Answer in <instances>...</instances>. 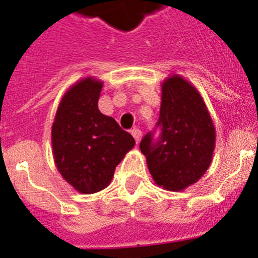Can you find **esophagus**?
<instances>
[{
	"label": "esophagus",
	"instance_id": "obj_1",
	"mask_svg": "<svg viewBox=\"0 0 258 258\" xmlns=\"http://www.w3.org/2000/svg\"><path fill=\"white\" fill-rule=\"evenodd\" d=\"M131 134H132V136H134V138H135V140H136V143H140V140H142V138H143V134H142V131H140V130H138V128H134L131 131Z\"/></svg>",
	"mask_w": 258,
	"mask_h": 258
}]
</instances>
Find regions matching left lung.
I'll use <instances>...</instances> for the list:
<instances>
[{
	"label": "left lung",
	"instance_id": "1",
	"mask_svg": "<svg viewBox=\"0 0 258 258\" xmlns=\"http://www.w3.org/2000/svg\"><path fill=\"white\" fill-rule=\"evenodd\" d=\"M157 143L148 134L140 143L154 183L179 192L199 182L209 169L216 148V127L200 92L183 76L169 75L161 84Z\"/></svg>",
	"mask_w": 258,
	"mask_h": 258
}]
</instances>
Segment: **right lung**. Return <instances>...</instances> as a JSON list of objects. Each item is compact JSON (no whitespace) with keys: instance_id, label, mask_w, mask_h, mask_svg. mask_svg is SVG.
<instances>
[{"instance_id":"1","label":"right lung","mask_w":258,"mask_h":258,"mask_svg":"<svg viewBox=\"0 0 258 258\" xmlns=\"http://www.w3.org/2000/svg\"><path fill=\"white\" fill-rule=\"evenodd\" d=\"M102 86L104 82L93 76L74 83L62 96L51 124L57 170L82 195L110 184L115 166L135 147L128 132L98 110Z\"/></svg>"}]
</instances>
